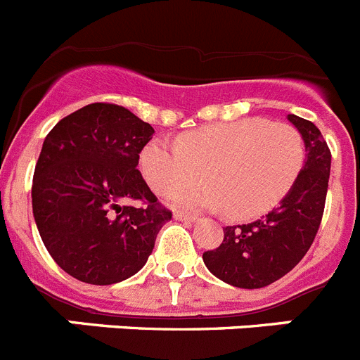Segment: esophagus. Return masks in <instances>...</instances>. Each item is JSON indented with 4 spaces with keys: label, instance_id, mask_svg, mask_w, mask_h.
Returning a JSON list of instances; mask_svg holds the SVG:
<instances>
[{
    "label": "esophagus",
    "instance_id": "1",
    "mask_svg": "<svg viewBox=\"0 0 360 360\" xmlns=\"http://www.w3.org/2000/svg\"><path fill=\"white\" fill-rule=\"evenodd\" d=\"M173 218L174 219H178V221H189V224H195L196 219V216H193V214H187V212H174L173 214Z\"/></svg>",
    "mask_w": 360,
    "mask_h": 360
}]
</instances>
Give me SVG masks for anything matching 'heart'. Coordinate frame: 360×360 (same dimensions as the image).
<instances>
[{
  "label": "heart",
  "mask_w": 360,
  "mask_h": 360,
  "mask_svg": "<svg viewBox=\"0 0 360 360\" xmlns=\"http://www.w3.org/2000/svg\"><path fill=\"white\" fill-rule=\"evenodd\" d=\"M303 164L301 133L259 117L182 133L176 146L155 139L141 153L142 176L155 193L174 190V205L224 211L231 219L266 214L290 191ZM200 172L208 186L193 188Z\"/></svg>",
  "instance_id": "obj_1"
}]
</instances>
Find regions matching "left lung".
I'll list each match as a JSON object with an SVG mask.
<instances>
[{
    "mask_svg": "<svg viewBox=\"0 0 360 360\" xmlns=\"http://www.w3.org/2000/svg\"><path fill=\"white\" fill-rule=\"evenodd\" d=\"M288 120L307 151L303 169L285 198L269 214L247 225H229L218 249L203 252L212 276L238 288H263L290 272L310 249L323 218L332 155L314 122Z\"/></svg>",
    "mask_w": 360,
    "mask_h": 360,
    "instance_id": "obj_1",
    "label": "left lung"
}]
</instances>
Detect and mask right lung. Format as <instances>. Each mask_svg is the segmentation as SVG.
<instances>
[{"label":"right lung","instance_id":"add662e5","mask_svg":"<svg viewBox=\"0 0 360 360\" xmlns=\"http://www.w3.org/2000/svg\"><path fill=\"white\" fill-rule=\"evenodd\" d=\"M155 129L117 104L94 103L46 135L32 182V211L53 262L90 285L135 276L171 212L139 165ZM139 199L142 208L127 202Z\"/></svg>","mask_w":360,"mask_h":360}]
</instances>
